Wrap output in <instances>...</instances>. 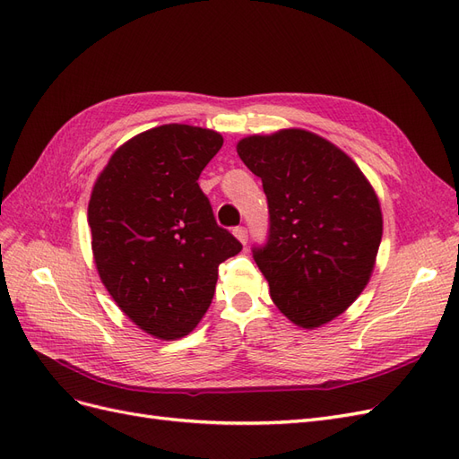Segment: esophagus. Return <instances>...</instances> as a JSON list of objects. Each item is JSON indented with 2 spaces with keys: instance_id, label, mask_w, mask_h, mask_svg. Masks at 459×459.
<instances>
[{
  "instance_id": "esophagus-1",
  "label": "esophagus",
  "mask_w": 459,
  "mask_h": 459,
  "mask_svg": "<svg viewBox=\"0 0 459 459\" xmlns=\"http://www.w3.org/2000/svg\"><path fill=\"white\" fill-rule=\"evenodd\" d=\"M233 235H235V238H238L243 245H247V239H248V231H247V228L238 226V228L233 230Z\"/></svg>"
}]
</instances>
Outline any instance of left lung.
<instances>
[{
	"label": "left lung",
	"mask_w": 459,
	"mask_h": 459,
	"mask_svg": "<svg viewBox=\"0 0 459 459\" xmlns=\"http://www.w3.org/2000/svg\"><path fill=\"white\" fill-rule=\"evenodd\" d=\"M238 152L268 199V241L253 256L272 300L299 327L331 322L362 293L379 251L371 184L346 152L307 130L248 135Z\"/></svg>",
	"instance_id": "left-lung-1"
}]
</instances>
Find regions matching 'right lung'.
<instances>
[{
	"label": "right lung",
	"instance_id": "1",
	"mask_svg": "<svg viewBox=\"0 0 459 459\" xmlns=\"http://www.w3.org/2000/svg\"><path fill=\"white\" fill-rule=\"evenodd\" d=\"M221 143L218 132L164 124L120 145L91 191L97 272L120 310L157 339L195 329L218 266L243 248L197 184Z\"/></svg>",
	"mask_w": 459,
	"mask_h": 459
}]
</instances>
